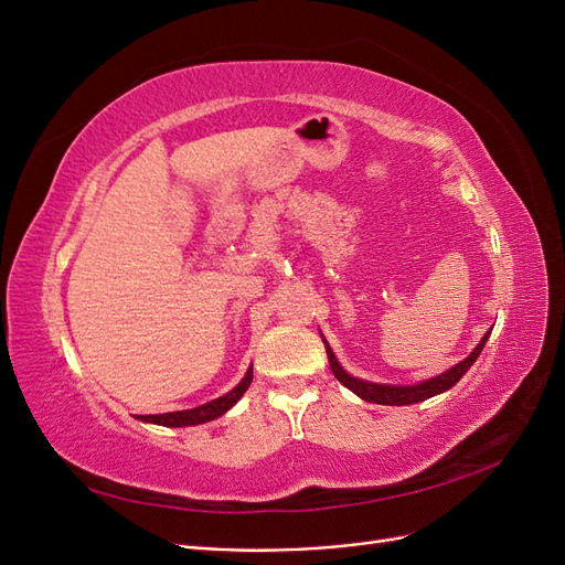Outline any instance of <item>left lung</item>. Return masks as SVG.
<instances>
[{"label":"left lung","mask_w":565,"mask_h":565,"mask_svg":"<svg viewBox=\"0 0 565 565\" xmlns=\"http://www.w3.org/2000/svg\"><path fill=\"white\" fill-rule=\"evenodd\" d=\"M490 332L481 339V344H478L469 358H465V361L457 363L455 367H450L448 372L438 374V377L429 380V382H422V384H415V386H388V384H372V382H363V380H355L351 377V374L341 367L337 363V358L332 353V349L328 347V341H324V351H328V358H330V367H332V374L334 377L344 384L347 388H351L355 396H361L363 401L367 403H380V405H413V403H419V401H426L436 396V393H443L448 391L450 386H455L461 377H465V372L476 363V358L481 355L486 341H488Z\"/></svg>","instance_id":"obj_1"}]
</instances>
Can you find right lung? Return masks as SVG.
<instances>
[{
	"mask_svg": "<svg viewBox=\"0 0 565 565\" xmlns=\"http://www.w3.org/2000/svg\"><path fill=\"white\" fill-rule=\"evenodd\" d=\"M252 384V367L247 370L245 380L237 384L233 391H228L226 396H221L216 401H210L204 403L200 407H193V409H181V413H164V415H143L139 419L143 422H152V424H162V426H195V424H204L210 419H216L226 413V409H231L237 401H241L243 393L247 391V386Z\"/></svg>",
	"mask_w": 565,
	"mask_h": 565,
	"instance_id": "add662e5",
	"label": "right lung"
}]
</instances>
